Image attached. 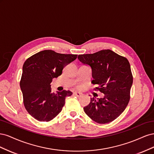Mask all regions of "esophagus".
Returning <instances> with one entry per match:
<instances>
[{
	"mask_svg": "<svg viewBox=\"0 0 154 154\" xmlns=\"http://www.w3.org/2000/svg\"><path fill=\"white\" fill-rule=\"evenodd\" d=\"M74 94L77 97H81L82 96V94L80 92H74Z\"/></svg>",
	"mask_w": 154,
	"mask_h": 154,
	"instance_id": "obj_1",
	"label": "esophagus"
}]
</instances>
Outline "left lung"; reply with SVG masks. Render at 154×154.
I'll list each match as a JSON object with an SVG mask.
<instances>
[{"label":"left lung","mask_w":154,"mask_h":154,"mask_svg":"<svg viewBox=\"0 0 154 154\" xmlns=\"http://www.w3.org/2000/svg\"><path fill=\"white\" fill-rule=\"evenodd\" d=\"M78 59L92 70L93 84L101 92L103 98H91L84 106L86 114L95 122L109 123L122 114L130 100L133 77L128 60L110 49L93 54L78 55Z\"/></svg>","instance_id":"obj_1"}]
</instances>
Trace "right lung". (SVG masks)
Here are the masks:
<instances>
[{
  "mask_svg": "<svg viewBox=\"0 0 154 154\" xmlns=\"http://www.w3.org/2000/svg\"><path fill=\"white\" fill-rule=\"evenodd\" d=\"M77 54H65L44 50L26 60L20 82L24 105L28 113L39 122H49L62 111L70 91L51 92V83L62 73Z\"/></svg>",
  "mask_w": 154,
  "mask_h": 154,
  "instance_id": "obj_1",
  "label": "right lung"
}]
</instances>
